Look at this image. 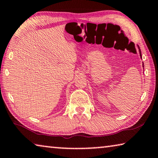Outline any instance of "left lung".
<instances>
[{
	"label": "left lung",
	"instance_id": "1",
	"mask_svg": "<svg viewBox=\"0 0 158 158\" xmlns=\"http://www.w3.org/2000/svg\"><path fill=\"white\" fill-rule=\"evenodd\" d=\"M139 53H140V56H141V50H140V49H139ZM143 67H144V65H143Z\"/></svg>",
	"mask_w": 158,
	"mask_h": 158
}]
</instances>
